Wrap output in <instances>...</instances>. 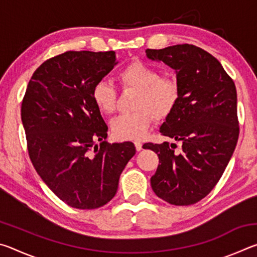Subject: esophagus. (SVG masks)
Wrapping results in <instances>:
<instances>
[{
    "label": "esophagus",
    "mask_w": 257,
    "mask_h": 257,
    "mask_svg": "<svg viewBox=\"0 0 257 257\" xmlns=\"http://www.w3.org/2000/svg\"><path fill=\"white\" fill-rule=\"evenodd\" d=\"M135 147H136L137 151H142L143 149V144L141 142H135Z\"/></svg>",
    "instance_id": "34e87169"
}]
</instances>
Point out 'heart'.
Wrapping results in <instances>:
<instances>
[{
  "instance_id": "heart-1",
  "label": "heart",
  "mask_w": 257,
  "mask_h": 257,
  "mask_svg": "<svg viewBox=\"0 0 257 257\" xmlns=\"http://www.w3.org/2000/svg\"><path fill=\"white\" fill-rule=\"evenodd\" d=\"M123 89L137 90L134 111L112 120L111 132L118 141H137L149 132L153 119L165 120L176 110L180 98V87L172 77L161 76L149 63L134 60L116 73ZM92 99L104 114H111L116 107V89L110 82L99 80L92 89Z\"/></svg>"
}]
</instances>
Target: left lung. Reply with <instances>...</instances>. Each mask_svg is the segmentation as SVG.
I'll list each match as a JSON object with an SVG mask.
<instances>
[{"label":"left lung","instance_id":"left-lung-1","mask_svg":"<svg viewBox=\"0 0 257 257\" xmlns=\"http://www.w3.org/2000/svg\"><path fill=\"white\" fill-rule=\"evenodd\" d=\"M147 58L175 69L180 87L176 110L161 125L162 136L182 143H146L158 153L152 189L172 205H191L214 188L227 168L239 136L237 90L214 56L201 47L179 44L147 49Z\"/></svg>","mask_w":257,"mask_h":257}]
</instances>
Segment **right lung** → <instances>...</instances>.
I'll use <instances>...</instances> for the list:
<instances>
[{
	"mask_svg": "<svg viewBox=\"0 0 257 257\" xmlns=\"http://www.w3.org/2000/svg\"><path fill=\"white\" fill-rule=\"evenodd\" d=\"M115 61L114 51L53 56L33 73L21 104L35 170L61 201L80 210L114 197L121 172L136 153L130 142H104L107 125L92 99L94 85Z\"/></svg>",
	"mask_w": 257,
	"mask_h": 257,
	"instance_id": "add662e5",
	"label": "right lung"
}]
</instances>
